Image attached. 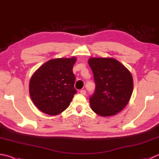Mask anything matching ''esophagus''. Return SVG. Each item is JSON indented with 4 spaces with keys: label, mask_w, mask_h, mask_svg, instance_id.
<instances>
[{
    "label": "esophagus",
    "mask_w": 159,
    "mask_h": 159,
    "mask_svg": "<svg viewBox=\"0 0 159 159\" xmlns=\"http://www.w3.org/2000/svg\"><path fill=\"white\" fill-rule=\"evenodd\" d=\"M80 94H82V95H85L86 94V91L85 89L80 90Z\"/></svg>",
    "instance_id": "1"
}]
</instances>
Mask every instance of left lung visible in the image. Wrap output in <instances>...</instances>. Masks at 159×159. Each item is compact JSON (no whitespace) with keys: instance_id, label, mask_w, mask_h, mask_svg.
<instances>
[{"instance_id":"obj_1","label":"left lung","mask_w":159,"mask_h":159,"mask_svg":"<svg viewBox=\"0 0 159 159\" xmlns=\"http://www.w3.org/2000/svg\"><path fill=\"white\" fill-rule=\"evenodd\" d=\"M96 84L89 98L90 107L101 116H111L122 111L133 92L130 71L114 58L93 57L88 60Z\"/></svg>"}]
</instances>
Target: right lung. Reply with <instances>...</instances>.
<instances>
[{"mask_svg": "<svg viewBox=\"0 0 159 159\" xmlns=\"http://www.w3.org/2000/svg\"><path fill=\"white\" fill-rule=\"evenodd\" d=\"M76 58L51 59L33 74L30 80V95L36 107L46 114L56 116L69 107L74 95Z\"/></svg>", "mask_w": 159, "mask_h": 159, "instance_id": "right-lung-1", "label": "right lung"}]
</instances>
